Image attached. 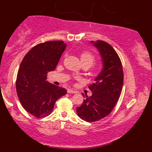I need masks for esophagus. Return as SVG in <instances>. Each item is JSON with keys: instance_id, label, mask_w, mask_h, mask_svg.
I'll return each mask as SVG.
<instances>
[{"instance_id": "1", "label": "esophagus", "mask_w": 152, "mask_h": 152, "mask_svg": "<svg viewBox=\"0 0 152 152\" xmlns=\"http://www.w3.org/2000/svg\"><path fill=\"white\" fill-rule=\"evenodd\" d=\"M67 92L68 93H76V91L72 90V89H68Z\"/></svg>"}]
</instances>
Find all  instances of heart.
<instances>
[{"mask_svg": "<svg viewBox=\"0 0 152 152\" xmlns=\"http://www.w3.org/2000/svg\"><path fill=\"white\" fill-rule=\"evenodd\" d=\"M80 60L82 64L86 63L88 64L90 66H91L93 64H94L95 57L91 53L85 51L83 52V53H82V54L80 55Z\"/></svg>", "mask_w": 152, "mask_h": 152, "instance_id": "1", "label": "heart"}]
</instances>
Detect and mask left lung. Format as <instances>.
<instances>
[{
	"label": "left lung",
	"mask_w": 152,
	"mask_h": 152,
	"mask_svg": "<svg viewBox=\"0 0 152 152\" xmlns=\"http://www.w3.org/2000/svg\"><path fill=\"white\" fill-rule=\"evenodd\" d=\"M91 43L99 51L102 60V69L88 88L92 95L77 107L79 117L88 122H95L111 113L119 99L123 86L124 75L119 56L111 45L97 40Z\"/></svg>",
	"instance_id": "left-lung-1"
}]
</instances>
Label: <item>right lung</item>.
Instances as JSON below:
<instances>
[{
    "label": "right lung",
    "instance_id": "1",
    "mask_svg": "<svg viewBox=\"0 0 152 152\" xmlns=\"http://www.w3.org/2000/svg\"><path fill=\"white\" fill-rule=\"evenodd\" d=\"M66 44L63 41L39 43L25 56L18 69L16 93L25 110L41 118L49 115L55 102L65 95V88L50 84L47 75L55 70Z\"/></svg>",
    "mask_w": 152,
    "mask_h": 152
}]
</instances>
